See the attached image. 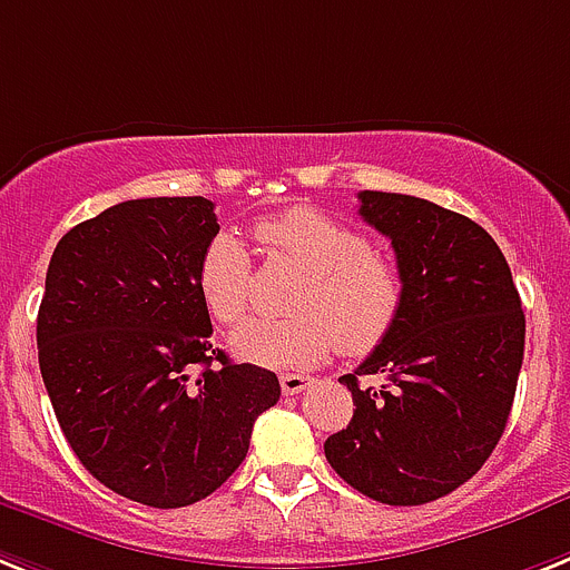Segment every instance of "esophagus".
<instances>
[{
	"mask_svg": "<svg viewBox=\"0 0 570 570\" xmlns=\"http://www.w3.org/2000/svg\"><path fill=\"white\" fill-rule=\"evenodd\" d=\"M309 382L313 380L304 374H281V391H284L286 396H295L301 394V391H307Z\"/></svg>",
	"mask_w": 570,
	"mask_h": 570,
	"instance_id": "obj_1",
	"label": "esophagus"
}]
</instances>
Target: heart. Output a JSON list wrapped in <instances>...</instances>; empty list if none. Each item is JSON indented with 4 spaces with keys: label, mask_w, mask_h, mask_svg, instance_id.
Returning <instances> with one entry per match:
<instances>
[{
    "label": "heart",
    "mask_w": 570,
    "mask_h": 570,
    "mask_svg": "<svg viewBox=\"0 0 570 570\" xmlns=\"http://www.w3.org/2000/svg\"><path fill=\"white\" fill-rule=\"evenodd\" d=\"M261 248L293 261L307 277L295 286L289 318L257 315L232 333V351L263 367L318 365L330 353L365 356L396 327L405 272L365 234L315 208H289L255 226ZM196 289L219 324L240 322L252 301V257L232 232L214 234L196 263Z\"/></svg>",
    "instance_id": "heart-1"
}]
</instances>
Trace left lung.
<instances>
[{
    "label": "left lung",
    "mask_w": 570,
    "mask_h": 570,
    "mask_svg": "<svg viewBox=\"0 0 570 570\" xmlns=\"http://www.w3.org/2000/svg\"><path fill=\"white\" fill-rule=\"evenodd\" d=\"M358 214L405 272L389 338L342 380L347 429L324 440L338 475L367 499L429 504L470 481L504 432L524 358V313L501 248L463 214L405 194L362 190ZM358 375H382L380 390Z\"/></svg>",
    "instance_id": "1"
}]
</instances>
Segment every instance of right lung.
Wrapping results in <instances>:
<instances>
[{"instance_id": "1", "label": "right lung", "mask_w": 570, "mask_h": 570, "mask_svg": "<svg viewBox=\"0 0 570 570\" xmlns=\"http://www.w3.org/2000/svg\"><path fill=\"white\" fill-rule=\"evenodd\" d=\"M219 232L205 196L127 199L63 234L37 315L40 374L89 475L138 504L203 501L281 396L212 344L196 263Z\"/></svg>"}]
</instances>
